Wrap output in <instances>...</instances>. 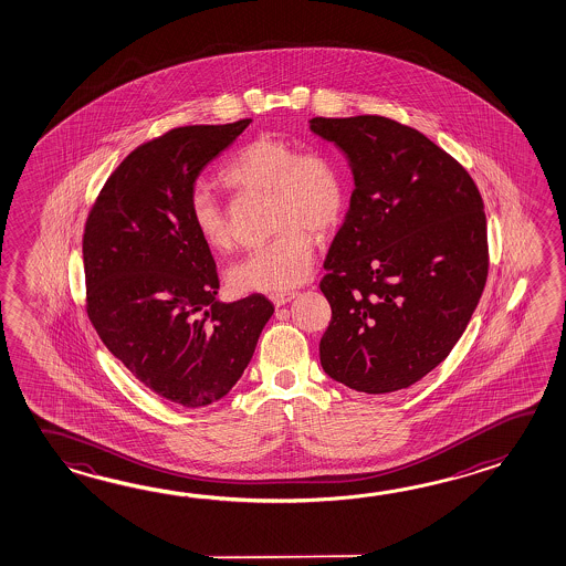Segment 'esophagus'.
Returning a JSON list of instances; mask_svg holds the SVG:
<instances>
[{
  "label": "esophagus",
  "instance_id": "1",
  "mask_svg": "<svg viewBox=\"0 0 566 566\" xmlns=\"http://www.w3.org/2000/svg\"><path fill=\"white\" fill-rule=\"evenodd\" d=\"M296 296H298L296 292H277V294L270 296V301L274 302V306H284V304L294 301Z\"/></svg>",
  "mask_w": 566,
  "mask_h": 566
}]
</instances>
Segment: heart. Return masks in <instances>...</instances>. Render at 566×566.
<instances>
[{
	"label": "heart",
	"instance_id": "heart-1",
	"mask_svg": "<svg viewBox=\"0 0 566 566\" xmlns=\"http://www.w3.org/2000/svg\"><path fill=\"white\" fill-rule=\"evenodd\" d=\"M221 177L233 189L268 193L270 223L276 230L272 240L231 265V286L242 292H286L302 284L314 258L312 230L326 233L343 218V167L326 153H298L289 140L260 135L238 149ZM189 218L209 250L230 248V223L211 193L193 191Z\"/></svg>",
	"mask_w": 566,
	"mask_h": 566
}]
</instances>
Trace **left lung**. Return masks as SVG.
Masks as SVG:
<instances>
[{
  "mask_svg": "<svg viewBox=\"0 0 566 566\" xmlns=\"http://www.w3.org/2000/svg\"><path fill=\"white\" fill-rule=\"evenodd\" d=\"M311 128L355 177L321 280L333 311L321 365L355 391L407 389L450 355L484 292V201L416 128L377 115L316 116Z\"/></svg>",
  "mask_w": 566,
  "mask_h": 566,
  "instance_id": "1",
  "label": "left lung"
}]
</instances>
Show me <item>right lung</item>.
<instances>
[{
    "instance_id": "1",
    "label": "right lung",
    "mask_w": 566,
    "mask_h": 566,
    "mask_svg": "<svg viewBox=\"0 0 566 566\" xmlns=\"http://www.w3.org/2000/svg\"><path fill=\"white\" fill-rule=\"evenodd\" d=\"M250 123L174 128L137 147L82 238L86 312L104 346L150 391L193 409L231 391L274 314L264 294L216 301V260L189 218L197 177Z\"/></svg>"
}]
</instances>
